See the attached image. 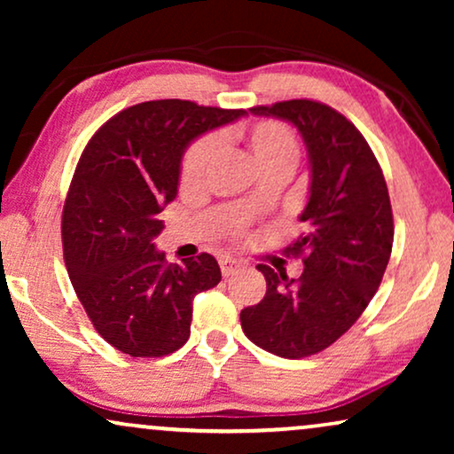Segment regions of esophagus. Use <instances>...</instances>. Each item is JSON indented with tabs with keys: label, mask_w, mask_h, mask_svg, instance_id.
Returning a JSON list of instances; mask_svg holds the SVG:
<instances>
[{
	"label": "esophagus",
	"mask_w": 454,
	"mask_h": 454,
	"mask_svg": "<svg viewBox=\"0 0 454 454\" xmlns=\"http://www.w3.org/2000/svg\"><path fill=\"white\" fill-rule=\"evenodd\" d=\"M219 264H221L223 277L233 275V272H238L241 266H244V262H241V260H235V258H221Z\"/></svg>",
	"instance_id": "obj_1"
}]
</instances>
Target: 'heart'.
Here are the masks:
<instances>
[{"mask_svg": "<svg viewBox=\"0 0 454 454\" xmlns=\"http://www.w3.org/2000/svg\"><path fill=\"white\" fill-rule=\"evenodd\" d=\"M244 140L262 176H269V173L291 176L294 173L297 160H300V145H297L294 129L285 126L283 121L262 120L252 123L244 132ZM216 154H219L216 136L208 134L192 142L188 151L184 153L182 167H179V182L184 188H198L204 184Z\"/></svg>", "mask_w": 454, "mask_h": 454, "instance_id": "1", "label": "heart"}]
</instances>
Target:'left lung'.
Instances as JSON below:
<instances>
[{"mask_svg": "<svg viewBox=\"0 0 454 454\" xmlns=\"http://www.w3.org/2000/svg\"><path fill=\"white\" fill-rule=\"evenodd\" d=\"M250 111L294 123L312 176L300 215L306 233L287 247L291 256H303L301 277L258 264L266 295L241 309L239 320L254 345L300 359L331 347L368 308L393 250V208L374 153L339 111L309 98Z\"/></svg>", "mask_w": 454, "mask_h": 454, "instance_id": "obj_1", "label": "left lung"}]
</instances>
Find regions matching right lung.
Masks as SVG:
<instances>
[{
  "instance_id": "right-lung-1",
  "label": "right lung",
  "mask_w": 454,
  "mask_h": 454,
  "mask_svg": "<svg viewBox=\"0 0 454 454\" xmlns=\"http://www.w3.org/2000/svg\"><path fill=\"white\" fill-rule=\"evenodd\" d=\"M244 109L146 101L105 121L78 160L64 215L66 269L97 333L129 357H163L190 339L192 300L221 281L210 254L169 264L153 239L177 196L188 145Z\"/></svg>"
}]
</instances>
